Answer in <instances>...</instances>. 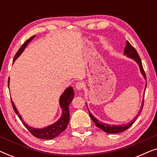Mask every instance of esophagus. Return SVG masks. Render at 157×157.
<instances>
[{
    "instance_id": "1",
    "label": "esophagus",
    "mask_w": 157,
    "mask_h": 157,
    "mask_svg": "<svg viewBox=\"0 0 157 157\" xmlns=\"http://www.w3.org/2000/svg\"><path fill=\"white\" fill-rule=\"evenodd\" d=\"M83 86H84V84H83V83L81 82V81H79V82H77L76 84V89L78 90V91H79V90H81L83 89Z\"/></svg>"
}]
</instances>
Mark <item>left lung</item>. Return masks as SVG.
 <instances>
[{
    "instance_id": "left-lung-1",
    "label": "left lung",
    "mask_w": 157,
    "mask_h": 157,
    "mask_svg": "<svg viewBox=\"0 0 157 157\" xmlns=\"http://www.w3.org/2000/svg\"><path fill=\"white\" fill-rule=\"evenodd\" d=\"M124 55H126L127 57L134 59V61H136L137 63H138L139 68H140L141 74L143 75L144 78L147 80V76H146L144 70V68H143L142 63H141V60L140 59V57H139V56L138 54V53H137V51H136V49H135L134 47L131 45V44L128 41H126V45L125 48H124ZM145 88H147V83H146ZM145 90H146V89H144V91ZM143 106H144V99L142 101V105H141V107L140 110H139V111L138 114L136 116V117L134 118V120H132V122H130V123H128L127 124H124V125H109V124L102 123L101 121H99L98 119H96V118L89 112V113L90 117H91V119H92V121L95 123V124L97 127L101 128V129L104 131V132L108 133V134H117V133L124 132V131L128 129V128L134 123V121H136L137 117L140 114L141 111H142Z\"/></svg>"
}]
</instances>
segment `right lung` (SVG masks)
I'll list each match as a JSON object with an SVG mask.
<instances>
[{"label":"right lung","instance_id":"1","mask_svg":"<svg viewBox=\"0 0 157 157\" xmlns=\"http://www.w3.org/2000/svg\"><path fill=\"white\" fill-rule=\"evenodd\" d=\"M35 38V36H32L28 39L26 41H25L24 44H23L19 50L18 51V52L16 53V54L15 55V57L13 59V62L15 61V60H16L17 58H18L19 56H20L21 53H23V51H24V49L25 48V47L27 46V45L31 41V40H33V38ZM9 79H8V86H9ZM9 88V87H8ZM74 89L71 86L68 87L67 89L65 90V91L63 92V94L61 96L59 99V104H60V106L62 109V114L60 117V119L58 120L56 122H55L54 124H51V125H49L46 127H44L43 128H33L29 126L28 124H26L23 121V120L21 118V115L19 114L18 110L15 106V105L13 102V101L11 100V103H12V106L13 108V110L18 117H19V119L21 120V121L23 122V125H24L25 127L27 128V129L34 136H36V138L38 139H54L55 137H56L59 136V135L63 132L64 130L66 129V127H67L68 121H69V119H70V114H69V105L71 104V102L72 101L73 98H74Z\"/></svg>","mask_w":157,"mask_h":157}]
</instances>
